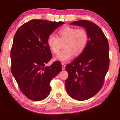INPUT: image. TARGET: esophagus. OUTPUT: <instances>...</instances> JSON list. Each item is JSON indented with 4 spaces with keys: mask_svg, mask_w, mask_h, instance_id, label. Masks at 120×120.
<instances>
[{
    "mask_svg": "<svg viewBox=\"0 0 120 120\" xmlns=\"http://www.w3.org/2000/svg\"><path fill=\"white\" fill-rule=\"evenodd\" d=\"M61 64H62V70H64L65 69V68H66V65H65V64H64V63H62Z\"/></svg>",
    "mask_w": 120,
    "mask_h": 120,
    "instance_id": "1",
    "label": "esophagus"
}]
</instances>
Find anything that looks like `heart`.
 <instances>
[{"instance_id":"obj_1","label":"heart","mask_w":120,"mask_h":120,"mask_svg":"<svg viewBox=\"0 0 120 120\" xmlns=\"http://www.w3.org/2000/svg\"><path fill=\"white\" fill-rule=\"evenodd\" d=\"M59 38L54 34H50L47 39V44L54 53H58L61 43L64 50L56 56V60L66 62L74 56L80 55L85 50L88 44L89 37L86 30L83 28L65 27L58 33Z\"/></svg>"}]
</instances>
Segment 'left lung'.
I'll return each mask as SVG.
<instances>
[{"instance_id": "obj_1", "label": "left lung", "mask_w": 120, "mask_h": 120, "mask_svg": "<svg viewBox=\"0 0 120 120\" xmlns=\"http://www.w3.org/2000/svg\"><path fill=\"white\" fill-rule=\"evenodd\" d=\"M70 25L86 29L89 40L79 56L66 67L69 76L65 82L68 95L78 101L91 98L102 87L109 70V45L101 28L88 21H77Z\"/></svg>"}]
</instances>
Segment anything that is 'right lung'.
<instances>
[{"label":"right lung","instance_id":"right-lung-1","mask_svg":"<svg viewBox=\"0 0 120 120\" xmlns=\"http://www.w3.org/2000/svg\"><path fill=\"white\" fill-rule=\"evenodd\" d=\"M64 23L32 19L22 25L14 36L11 71L21 92L32 101L46 98L51 91V80L62 70L59 61L45 65L52 58L48 36Z\"/></svg>","mask_w":120,"mask_h":120}]
</instances>
